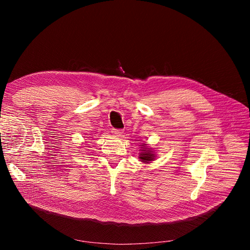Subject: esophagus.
<instances>
[{"label":"esophagus","mask_w":250,"mask_h":250,"mask_svg":"<svg viewBox=\"0 0 250 250\" xmlns=\"http://www.w3.org/2000/svg\"><path fill=\"white\" fill-rule=\"evenodd\" d=\"M111 133L115 135V137H122V134H123V130H121V129H115V128H113V129H111Z\"/></svg>","instance_id":"obj_1"}]
</instances>
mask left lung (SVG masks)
<instances>
[{
  "mask_svg": "<svg viewBox=\"0 0 250 250\" xmlns=\"http://www.w3.org/2000/svg\"><path fill=\"white\" fill-rule=\"evenodd\" d=\"M141 153H140V160L141 162L145 163V164H149L150 162L154 161L155 158V154L151 148H147V144H142L141 147Z\"/></svg>",
  "mask_w": 250,
  "mask_h": 250,
  "instance_id": "obj_1",
  "label": "left lung"
}]
</instances>
